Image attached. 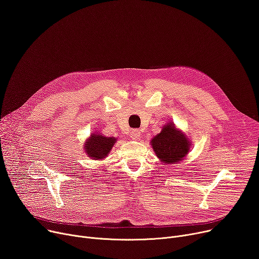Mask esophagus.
<instances>
[{
  "mask_svg": "<svg viewBox=\"0 0 259 259\" xmlns=\"http://www.w3.org/2000/svg\"><path fill=\"white\" fill-rule=\"evenodd\" d=\"M130 137H131V139H134V140L140 139V137H141V131H140L139 129H133V130L131 131V133H130Z\"/></svg>",
  "mask_w": 259,
  "mask_h": 259,
  "instance_id": "obj_1",
  "label": "esophagus"
}]
</instances>
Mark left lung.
<instances>
[{"label":"left lung","mask_w":259,"mask_h":259,"mask_svg":"<svg viewBox=\"0 0 259 259\" xmlns=\"http://www.w3.org/2000/svg\"><path fill=\"white\" fill-rule=\"evenodd\" d=\"M152 148L157 157L165 164H178L189 152L190 143L185 135L176 130L173 124L162 128L151 141Z\"/></svg>","instance_id":"1"}]
</instances>
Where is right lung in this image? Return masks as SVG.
<instances>
[{
    "label": "right lung",
    "mask_w": 259,
    "mask_h": 259,
    "mask_svg": "<svg viewBox=\"0 0 259 259\" xmlns=\"http://www.w3.org/2000/svg\"><path fill=\"white\" fill-rule=\"evenodd\" d=\"M115 141L116 139L114 138H106L101 134H92L85 145V150L89 157L93 159H102L110 152V149Z\"/></svg>",
    "instance_id": "right-lung-1"
}]
</instances>
